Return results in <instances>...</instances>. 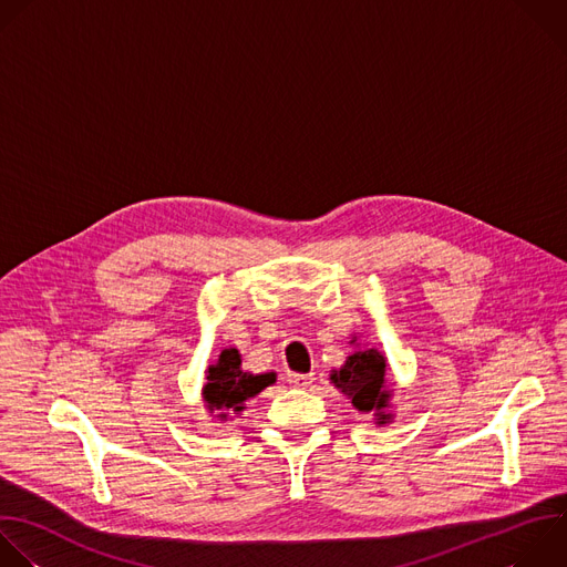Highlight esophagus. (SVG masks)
<instances>
[{
  "label": "esophagus",
  "instance_id": "esophagus-1",
  "mask_svg": "<svg viewBox=\"0 0 567 567\" xmlns=\"http://www.w3.org/2000/svg\"><path fill=\"white\" fill-rule=\"evenodd\" d=\"M313 371L311 373H289V385H293V388H298V390H305V388H309L316 379H313Z\"/></svg>",
  "mask_w": 567,
  "mask_h": 567
}]
</instances>
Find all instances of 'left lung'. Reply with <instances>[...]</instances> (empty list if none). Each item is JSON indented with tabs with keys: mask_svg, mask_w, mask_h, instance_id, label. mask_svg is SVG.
Instances as JSON below:
<instances>
[{
	"mask_svg": "<svg viewBox=\"0 0 567 567\" xmlns=\"http://www.w3.org/2000/svg\"><path fill=\"white\" fill-rule=\"evenodd\" d=\"M349 344H355V349L342 367L329 371V381L358 412L373 414V423L383 427L394 421V414H390L394 390L388 385V358L375 347H360L355 333Z\"/></svg>",
	"mask_w": 567,
	"mask_h": 567,
	"instance_id": "obj_1",
	"label": "left lung"
}]
</instances>
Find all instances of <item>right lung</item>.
Here are the masks:
<instances>
[{
  "label": "right lung",
  "instance_id": "1",
  "mask_svg": "<svg viewBox=\"0 0 567 567\" xmlns=\"http://www.w3.org/2000/svg\"><path fill=\"white\" fill-rule=\"evenodd\" d=\"M203 403L209 416L227 423L247 410V401L276 383V373H251L243 369V353L236 347L220 351L218 360L205 369Z\"/></svg>",
  "mask_w": 567,
  "mask_h": 567
}]
</instances>
